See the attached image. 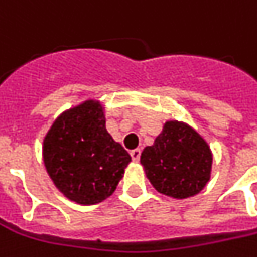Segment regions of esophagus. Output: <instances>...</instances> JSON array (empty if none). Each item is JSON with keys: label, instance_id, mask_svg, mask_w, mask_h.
Returning a JSON list of instances; mask_svg holds the SVG:
<instances>
[{"label": "esophagus", "instance_id": "esophagus-1", "mask_svg": "<svg viewBox=\"0 0 257 257\" xmlns=\"http://www.w3.org/2000/svg\"><path fill=\"white\" fill-rule=\"evenodd\" d=\"M141 149H135V150H131V157H132V160L134 161H139V159H141Z\"/></svg>", "mask_w": 257, "mask_h": 257}]
</instances>
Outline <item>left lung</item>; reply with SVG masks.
I'll return each instance as SVG.
<instances>
[{
  "label": "left lung",
  "mask_w": 257,
  "mask_h": 257,
  "mask_svg": "<svg viewBox=\"0 0 257 257\" xmlns=\"http://www.w3.org/2000/svg\"><path fill=\"white\" fill-rule=\"evenodd\" d=\"M211 152L207 143L185 123L170 121L141 156L154 188L167 196L185 199L203 189L210 178Z\"/></svg>",
  "instance_id": "left-lung-1"
}]
</instances>
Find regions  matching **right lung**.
Masks as SVG:
<instances>
[{"mask_svg": "<svg viewBox=\"0 0 257 257\" xmlns=\"http://www.w3.org/2000/svg\"><path fill=\"white\" fill-rule=\"evenodd\" d=\"M43 157L55 186L79 204H96L115 191L131 156L107 129L101 105L86 101L54 122Z\"/></svg>", "mask_w": 257, "mask_h": 257, "instance_id": "obj_1", "label": "right lung"}]
</instances>
